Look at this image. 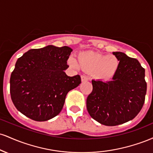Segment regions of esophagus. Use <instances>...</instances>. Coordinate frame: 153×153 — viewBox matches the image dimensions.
Here are the masks:
<instances>
[{"mask_svg": "<svg viewBox=\"0 0 153 153\" xmlns=\"http://www.w3.org/2000/svg\"><path fill=\"white\" fill-rule=\"evenodd\" d=\"M88 78L87 77L85 76V75H81V81H82V82L88 81Z\"/></svg>", "mask_w": 153, "mask_h": 153, "instance_id": "1", "label": "esophagus"}]
</instances>
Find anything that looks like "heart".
<instances>
[{
	"mask_svg": "<svg viewBox=\"0 0 153 153\" xmlns=\"http://www.w3.org/2000/svg\"><path fill=\"white\" fill-rule=\"evenodd\" d=\"M74 69L82 68L100 80H108L114 75L119 67V59L114 55L102 54L94 51H83L78 54V62L73 57L68 61Z\"/></svg>",
	"mask_w": 153,
	"mask_h": 153,
	"instance_id": "obj_1",
	"label": "heart"
}]
</instances>
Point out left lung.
Masks as SVG:
<instances>
[{
    "instance_id": "left-lung-1",
    "label": "left lung",
    "mask_w": 153,
    "mask_h": 153,
    "mask_svg": "<svg viewBox=\"0 0 153 153\" xmlns=\"http://www.w3.org/2000/svg\"><path fill=\"white\" fill-rule=\"evenodd\" d=\"M119 67L112 80H92L93 91L86 100L93 119L106 126H116L131 120L145 103L147 83L145 69L137 59L122 52H114Z\"/></svg>"
}]
</instances>
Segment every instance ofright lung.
<instances>
[{"mask_svg":"<svg viewBox=\"0 0 153 153\" xmlns=\"http://www.w3.org/2000/svg\"><path fill=\"white\" fill-rule=\"evenodd\" d=\"M73 50L48 45L32 49L17 59L10 78L12 101L31 119L45 122L58 115L70 91L81 82L80 75L68 76L64 71Z\"/></svg>","mask_w":153,"mask_h":153,"instance_id":"add662e5","label":"right lung"}]
</instances>
